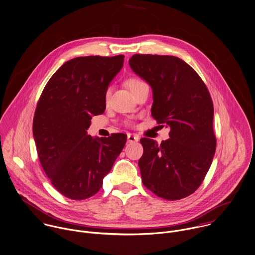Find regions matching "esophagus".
<instances>
[{
	"label": "esophagus",
	"instance_id": "34e87169",
	"mask_svg": "<svg viewBox=\"0 0 255 255\" xmlns=\"http://www.w3.org/2000/svg\"><path fill=\"white\" fill-rule=\"evenodd\" d=\"M139 141V137L138 136H135V135H132V134H128L127 136V141L128 142H135V141Z\"/></svg>",
	"mask_w": 255,
	"mask_h": 255
}]
</instances>
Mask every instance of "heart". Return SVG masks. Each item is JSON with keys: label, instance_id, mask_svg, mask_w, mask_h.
Wrapping results in <instances>:
<instances>
[{"label": "heart", "instance_id": "obj_1", "mask_svg": "<svg viewBox=\"0 0 255 255\" xmlns=\"http://www.w3.org/2000/svg\"><path fill=\"white\" fill-rule=\"evenodd\" d=\"M143 84L144 83L141 80L137 79V78H130L126 81V85L128 86V88L131 90L132 93H134L136 90H138ZM111 95H112V89L108 88L105 92V102H106V104H108L110 102Z\"/></svg>", "mask_w": 255, "mask_h": 255}]
</instances>
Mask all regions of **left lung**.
<instances>
[{"label": "left lung", "mask_w": 255, "mask_h": 255, "mask_svg": "<svg viewBox=\"0 0 255 255\" xmlns=\"http://www.w3.org/2000/svg\"><path fill=\"white\" fill-rule=\"evenodd\" d=\"M129 64L152 89V117L170 127V139L160 144L140 140L142 184L160 198H186L202 183L216 149L210 94L198 73L179 57L137 54Z\"/></svg>", "instance_id": "left-lung-1"}]
</instances>
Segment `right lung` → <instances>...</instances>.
I'll return each instance as SVG.
<instances>
[{"mask_svg":"<svg viewBox=\"0 0 255 255\" xmlns=\"http://www.w3.org/2000/svg\"><path fill=\"white\" fill-rule=\"evenodd\" d=\"M124 56H89L63 63L37 104L33 136L38 156L53 186L66 198L97 194L123 149L127 136L93 138V115L105 113V92L123 66Z\"/></svg>","mask_w":255,"mask_h":255,"instance_id":"add662e5","label":"right lung"}]
</instances>
